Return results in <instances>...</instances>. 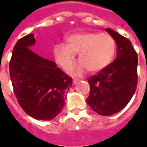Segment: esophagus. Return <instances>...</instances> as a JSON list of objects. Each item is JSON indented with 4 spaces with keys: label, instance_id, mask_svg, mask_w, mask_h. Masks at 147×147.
Segmentation results:
<instances>
[{
    "label": "esophagus",
    "instance_id": "34e87169",
    "mask_svg": "<svg viewBox=\"0 0 147 147\" xmlns=\"http://www.w3.org/2000/svg\"><path fill=\"white\" fill-rule=\"evenodd\" d=\"M79 81H80L79 79H78V78H74V79L73 80V83H74V84H77V83L79 82Z\"/></svg>",
    "mask_w": 147,
    "mask_h": 147
}]
</instances>
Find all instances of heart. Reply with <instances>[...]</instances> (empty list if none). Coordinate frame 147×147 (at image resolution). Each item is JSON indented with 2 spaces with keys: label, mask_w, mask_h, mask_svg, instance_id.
Listing matches in <instances>:
<instances>
[{
  "label": "heart",
  "mask_w": 147,
  "mask_h": 147,
  "mask_svg": "<svg viewBox=\"0 0 147 147\" xmlns=\"http://www.w3.org/2000/svg\"><path fill=\"white\" fill-rule=\"evenodd\" d=\"M66 41L67 45L57 43L54 47V55L63 69H68L78 53L79 60L82 62L69 69L74 75L81 74L87 69L91 72L102 70L110 65L115 55V40L108 33H74L67 37Z\"/></svg>",
  "instance_id": "heart-1"
}]
</instances>
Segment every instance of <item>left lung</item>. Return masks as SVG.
Segmentation results:
<instances>
[{"label": "left lung", "instance_id": "8db88e82", "mask_svg": "<svg viewBox=\"0 0 147 147\" xmlns=\"http://www.w3.org/2000/svg\"><path fill=\"white\" fill-rule=\"evenodd\" d=\"M117 56L97 74L88 78L90 94L87 103L100 115L109 116L123 110L135 93L138 85V54L131 42L110 28Z\"/></svg>", "mask_w": 147, "mask_h": 147}]
</instances>
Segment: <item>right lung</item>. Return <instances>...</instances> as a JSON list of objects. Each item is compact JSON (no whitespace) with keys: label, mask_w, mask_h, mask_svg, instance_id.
<instances>
[{"label":"right lung","mask_w":147,"mask_h":147,"mask_svg":"<svg viewBox=\"0 0 147 147\" xmlns=\"http://www.w3.org/2000/svg\"><path fill=\"white\" fill-rule=\"evenodd\" d=\"M34 43L33 34L16 42L9 61V77L21 108L36 119L51 120L65 106L72 78L55 62L33 52L29 47Z\"/></svg>","instance_id":"add662e5"}]
</instances>
